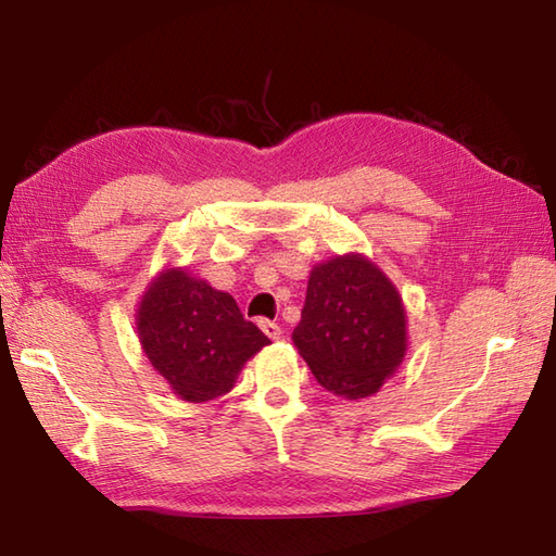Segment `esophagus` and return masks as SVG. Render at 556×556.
<instances>
[{
    "label": "esophagus",
    "instance_id": "1",
    "mask_svg": "<svg viewBox=\"0 0 556 556\" xmlns=\"http://www.w3.org/2000/svg\"><path fill=\"white\" fill-rule=\"evenodd\" d=\"M260 329L269 337V339H281V325L279 323H271V320H260Z\"/></svg>",
    "mask_w": 556,
    "mask_h": 556
}]
</instances>
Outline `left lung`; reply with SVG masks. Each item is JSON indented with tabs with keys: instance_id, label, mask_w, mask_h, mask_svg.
I'll list each match as a JSON object with an SVG mask.
<instances>
[{
	"instance_id": "1",
	"label": "left lung",
	"mask_w": 556,
	"mask_h": 556,
	"mask_svg": "<svg viewBox=\"0 0 556 556\" xmlns=\"http://www.w3.org/2000/svg\"><path fill=\"white\" fill-rule=\"evenodd\" d=\"M293 344L327 392L370 396L406 353L404 305L370 260L334 257L311 271Z\"/></svg>"
}]
</instances>
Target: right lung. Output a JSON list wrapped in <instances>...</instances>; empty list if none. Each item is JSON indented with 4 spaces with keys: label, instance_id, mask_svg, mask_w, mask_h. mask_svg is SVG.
<instances>
[{
    "label": "right lung",
    "instance_id": "1",
    "mask_svg": "<svg viewBox=\"0 0 556 556\" xmlns=\"http://www.w3.org/2000/svg\"><path fill=\"white\" fill-rule=\"evenodd\" d=\"M146 356L184 401L227 394L241 365L269 344L229 293L184 269L162 271L138 308Z\"/></svg>",
    "mask_w": 556,
    "mask_h": 556
}]
</instances>
